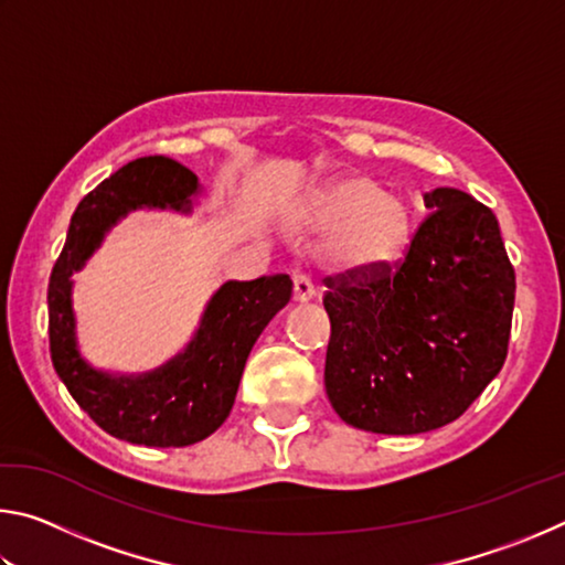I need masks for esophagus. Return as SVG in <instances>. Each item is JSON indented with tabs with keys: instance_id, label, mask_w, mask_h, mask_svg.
Returning a JSON list of instances; mask_svg holds the SVG:
<instances>
[{
	"instance_id": "obj_1",
	"label": "esophagus",
	"mask_w": 565,
	"mask_h": 565,
	"mask_svg": "<svg viewBox=\"0 0 565 565\" xmlns=\"http://www.w3.org/2000/svg\"><path fill=\"white\" fill-rule=\"evenodd\" d=\"M313 296H317V289H313V284H311L309 276L296 274L294 276V301L296 303H306V301H311Z\"/></svg>"
}]
</instances>
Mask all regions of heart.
<instances>
[{"instance_id": "b5f03b06", "label": "heart", "mask_w": 565, "mask_h": 565, "mask_svg": "<svg viewBox=\"0 0 565 565\" xmlns=\"http://www.w3.org/2000/svg\"><path fill=\"white\" fill-rule=\"evenodd\" d=\"M301 232L327 234L323 269L343 279H366L404 259L416 236V209L376 179L347 174L323 184L296 218Z\"/></svg>"}]
</instances>
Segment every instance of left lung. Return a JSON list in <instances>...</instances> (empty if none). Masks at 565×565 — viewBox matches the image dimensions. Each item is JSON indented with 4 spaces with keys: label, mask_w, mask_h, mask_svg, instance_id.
Wrapping results in <instances>:
<instances>
[{
    "label": "left lung",
    "mask_w": 565,
    "mask_h": 565,
    "mask_svg": "<svg viewBox=\"0 0 565 565\" xmlns=\"http://www.w3.org/2000/svg\"><path fill=\"white\" fill-rule=\"evenodd\" d=\"M428 214L396 271L327 279L323 384L337 414L371 434L451 424L499 376L515 274L499 218L461 189L424 196Z\"/></svg>",
    "instance_id": "obj_1"
}]
</instances>
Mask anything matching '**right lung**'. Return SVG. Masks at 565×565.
<instances>
[{
    "label": "right lung",
    "mask_w": 565,
    "mask_h": 565,
    "mask_svg": "<svg viewBox=\"0 0 565 565\" xmlns=\"http://www.w3.org/2000/svg\"><path fill=\"white\" fill-rule=\"evenodd\" d=\"M202 194L191 169L169 157H141L82 199L50 279V349L72 398L121 441L179 448L204 441L234 406L248 353L291 299L286 274L218 286L194 337L177 356L145 374H109L82 356L72 276L82 271L114 226L137 209L194 212Z\"/></svg>",
    "instance_id": "add662e5"
}]
</instances>
